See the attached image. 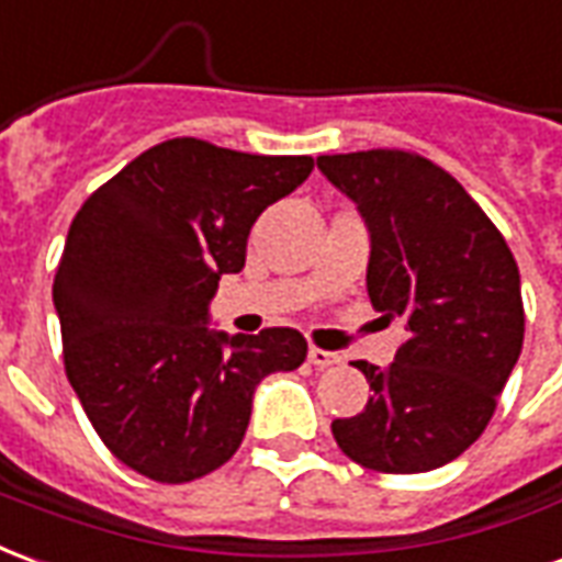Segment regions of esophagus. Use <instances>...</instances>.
Here are the masks:
<instances>
[{
	"mask_svg": "<svg viewBox=\"0 0 562 562\" xmlns=\"http://www.w3.org/2000/svg\"><path fill=\"white\" fill-rule=\"evenodd\" d=\"M308 362L317 368H331L341 362V356L338 353H329V350H321V347H311L308 350Z\"/></svg>",
	"mask_w": 562,
	"mask_h": 562,
	"instance_id": "esophagus-1",
	"label": "esophagus"
}]
</instances>
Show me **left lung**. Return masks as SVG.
<instances>
[{"mask_svg":"<svg viewBox=\"0 0 562 562\" xmlns=\"http://www.w3.org/2000/svg\"><path fill=\"white\" fill-rule=\"evenodd\" d=\"M321 173L366 221L368 296L407 331L389 368L356 362L366 411L335 443L380 473H425L476 443L521 356V276L509 245L458 179L401 149L321 155Z\"/></svg>","mask_w":562,"mask_h":562,"instance_id":"obj_1","label":"left lung"}]
</instances>
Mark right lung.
I'll use <instances>...</instances> for the list:
<instances>
[{"instance_id":"add662e5","label":"right lung","mask_w":562,"mask_h":562,"mask_svg":"<svg viewBox=\"0 0 562 562\" xmlns=\"http://www.w3.org/2000/svg\"><path fill=\"white\" fill-rule=\"evenodd\" d=\"M314 170L308 155H251L176 137L89 196L53 281L65 374L122 464L167 485L239 449L254 392L305 362L296 329L209 326L221 276L241 272L254 221Z\"/></svg>"}]
</instances>
